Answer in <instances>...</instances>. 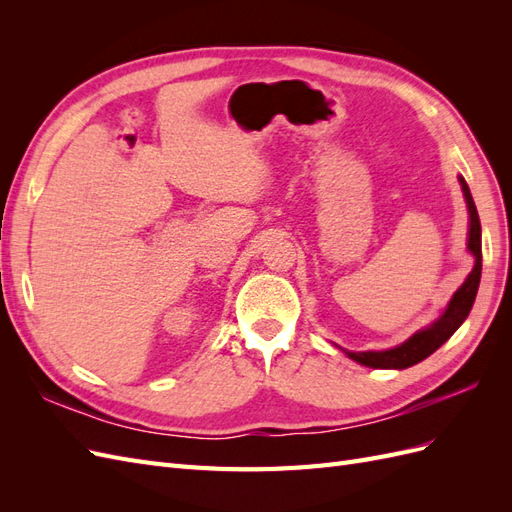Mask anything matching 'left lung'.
<instances>
[{
	"label": "left lung",
	"instance_id": "left-lung-1",
	"mask_svg": "<svg viewBox=\"0 0 512 512\" xmlns=\"http://www.w3.org/2000/svg\"><path fill=\"white\" fill-rule=\"evenodd\" d=\"M463 196H466V205L470 213V232H468V250L474 256V269L466 277V282L459 286V290L453 294V299L448 301L446 309L442 316L431 322L427 329L416 331L410 339H406L401 346H395L391 350H367V352H348L344 350L352 361L361 363L365 367H374V369H406L416 363L425 361L429 354L436 352L448 337H451L463 320L468 318L470 309L474 305L478 284H480V271H483V252H480V220H478V211L472 200L470 188L463 177H459Z\"/></svg>",
	"mask_w": 512,
	"mask_h": 512
}]
</instances>
